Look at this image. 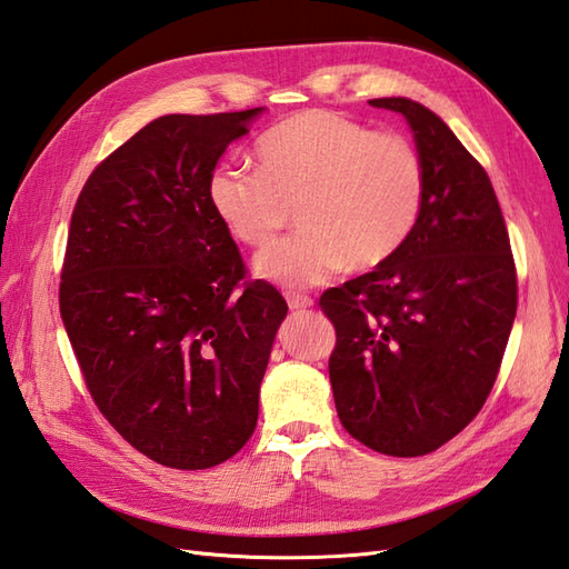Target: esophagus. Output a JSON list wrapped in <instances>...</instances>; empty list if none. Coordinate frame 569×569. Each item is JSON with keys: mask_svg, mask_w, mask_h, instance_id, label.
I'll list each match as a JSON object with an SVG mask.
<instances>
[{"mask_svg": "<svg viewBox=\"0 0 569 569\" xmlns=\"http://www.w3.org/2000/svg\"><path fill=\"white\" fill-rule=\"evenodd\" d=\"M286 300H288V308L296 310V312L308 310L312 306V298L300 296V293H286Z\"/></svg>", "mask_w": 569, "mask_h": 569, "instance_id": "1", "label": "esophagus"}]
</instances>
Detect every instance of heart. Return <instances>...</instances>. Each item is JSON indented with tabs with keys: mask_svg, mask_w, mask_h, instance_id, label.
<instances>
[{
	"mask_svg": "<svg viewBox=\"0 0 569 569\" xmlns=\"http://www.w3.org/2000/svg\"><path fill=\"white\" fill-rule=\"evenodd\" d=\"M259 171L222 163L208 202L237 241L263 249L299 204L305 234L266 249L253 269L281 286H316L347 266L389 263L416 232L426 166L413 141L325 110L283 119L261 137Z\"/></svg>",
	"mask_w": 569,
	"mask_h": 569,
	"instance_id": "1",
	"label": "heart"
}]
</instances>
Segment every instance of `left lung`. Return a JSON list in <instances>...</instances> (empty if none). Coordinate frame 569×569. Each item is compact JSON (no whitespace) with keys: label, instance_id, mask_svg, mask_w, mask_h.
<instances>
[{"label":"left lung","instance_id":"obj_1","mask_svg":"<svg viewBox=\"0 0 569 569\" xmlns=\"http://www.w3.org/2000/svg\"><path fill=\"white\" fill-rule=\"evenodd\" d=\"M401 114L426 166V204L396 257L320 298L335 325L337 416L361 445L420 457L485 406L516 318V266L485 168L428 107L369 100Z\"/></svg>","mask_w":569,"mask_h":569}]
</instances>
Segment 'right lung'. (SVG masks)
I'll return each instance as SVG.
<instances>
[{
  "mask_svg": "<svg viewBox=\"0 0 569 569\" xmlns=\"http://www.w3.org/2000/svg\"><path fill=\"white\" fill-rule=\"evenodd\" d=\"M263 107L166 114L94 168L76 202L60 318L92 401L153 462L208 469L237 455L288 306L247 281L208 180Z\"/></svg>",
  "mask_w": 569,
  "mask_h": 569,
  "instance_id": "add662e5",
  "label": "right lung"
}]
</instances>
